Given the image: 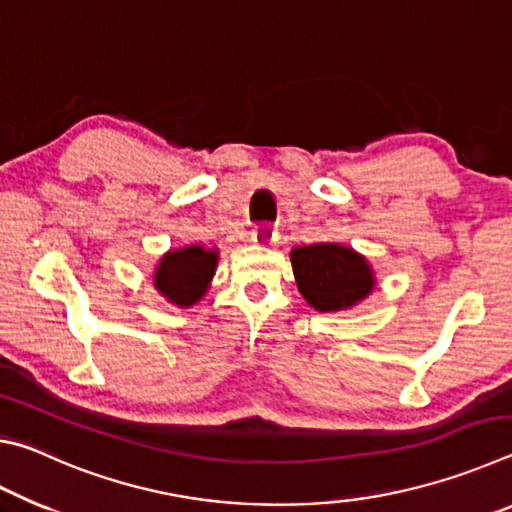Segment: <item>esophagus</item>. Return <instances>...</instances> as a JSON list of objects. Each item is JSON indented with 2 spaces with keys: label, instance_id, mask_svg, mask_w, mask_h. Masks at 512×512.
<instances>
[{
  "label": "esophagus",
  "instance_id": "esophagus-1",
  "mask_svg": "<svg viewBox=\"0 0 512 512\" xmlns=\"http://www.w3.org/2000/svg\"><path fill=\"white\" fill-rule=\"evenodd\" d=\"M250 239L257 246H273L277 241V230L271 228V225H255V230L250 232Z\"/></svg>",
  "mask_w": 512,
  "mask_h": 512
}]
</instances>
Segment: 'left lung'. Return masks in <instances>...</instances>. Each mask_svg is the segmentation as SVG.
Instances as JSON below:
<instances>
[{"mask_svg": "<svg viewBox=\"0 0 512 512\" xmlns=\"http://www.w3.org/2000/svg\"><path fill=\"white\" fill-rule=\"evenodd\" d=\"M291 266L302 298L318 311L350 309L375 289L368 259L334 241L296 246Z\"/></svg>", "mask_w": 512, "mask_h": 512, "instance_id": "obj_1", "label": "left lung"}]
</instances>
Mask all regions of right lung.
I'll list each match as a JSON object with an SVG mask.
<instances>
[{"mask_svg": "<svg viewBox=\"0 0 512 512\" xmlns=\"http://www.w3.org/2000/svg\"><path fill=\"white\" fill-rule=\"evenodd\" d=\"M216 262H219V250L201 244L169 250L155 266V289L173 305L192 307L210 289Z\"/></svg>", "mask_w": 512, "mask_h": 512, "instance_id": "1", "label": "right lung"}]
</instances>
